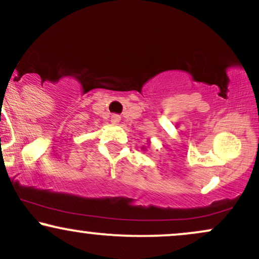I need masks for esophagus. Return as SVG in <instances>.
<instances>
[{"instance_id":"1","label":"esophagus","mask_w":259,"mask_h":259,"mask_svg":"<svg viewBox=\"0 0 259 259\" xmlns=\"http://www.w3.org/2000/svg\"><path fill=\"white\" fill-rule=\"evenodd\" d=\"M111 121L113 124H118L120 121V115L119 114H112L111 115Z\"/></svg>"}]
</instances>
